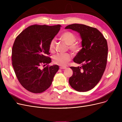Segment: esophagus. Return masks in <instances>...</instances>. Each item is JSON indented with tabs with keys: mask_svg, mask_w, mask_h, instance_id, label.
<instances>
[{
	"mask_svg": "<svg viewBox=\"0 0 122 122\" xmlns=\"http://www.w3.org/2000/svg\"><path fill=\"white\" fill-rule=\"evenodd\" d=\"M60 68L61 69H66V67H60Z\"/></svg>",
	"mask_w": 122,
	"mask_h": 122,
	"instance_id": "obj_1",
	"label": "esophagus"
}]
</instances>
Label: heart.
I'll return each mask as SVG.
<instances>
[{
	"instance_id": "obj_1",
	"label": "heart",
	"mask_w": 122,
	"mask_h": 122,
	"mask_svg": "<svg viewBox=\"0 0 122 122\" xmlns=\"http://www.w3.org/2000/svg\"><path fill=\"white\" fill-rule=\"evenodd\" d=\"M61 40L69 45V49L74 53H77L80 49V46L78 43H75L77 40L75 35L70 31H65L60 36ZM56 41L54 39L50 40L48 45V49L50 52L54 53L55 50ZM72 59L71 55L69 53H58L55 55L53 57V61L55 64L66 66Z\"/></svg>"
}]
</instances>
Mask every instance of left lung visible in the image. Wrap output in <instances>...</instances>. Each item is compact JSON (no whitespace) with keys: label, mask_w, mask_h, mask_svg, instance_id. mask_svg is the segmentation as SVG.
Returning <instances> with one entry per match:
<instances>
[{"label":"left lung","mask_w":122,"mask_h":122,"mask_svg":"<svg viewBox=\"0 0 122 122\" xmlns=\"http://www.w3.org/2000/svg\"><path fill=\"white\" fill-rule=\"evenodd\" d=\"M65 28L79 32L82 39V49L73 60L82 66L70 67L73 74L69 84L78 92L90 91L98 84L105 71L108 54L107 41L97 28L86 25L73 24Z\"/></svg>","instance_id":"left-lung-1"}]
</instances>
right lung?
Here are the masks:
<instances>
[{"mask_svg": "<svg viewBox=\"0 0 122 122\" xmlns=\"http://www.w3.org/2000/svg\"><path fill=\"white\" fill-rule=\"evenodd\" d=\"M61 26L31 25L15 40L12 52V65L19 82L29 92L38 94L45 91L50 86L58 71V66L48 65L51 61L48 45Z\"/></svg>", "mask_w": 122, "mask_h": 122, "instance_id": "1", "label": "right lung"}]
</instances>
